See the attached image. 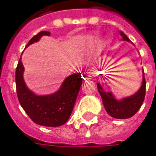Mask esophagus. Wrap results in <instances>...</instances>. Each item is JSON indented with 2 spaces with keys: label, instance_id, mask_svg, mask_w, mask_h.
Returning a JSON list of instances; mask_svg holds the SVG:
<instances>
[{
  "label": "esophagus",
  "instance_id": "1",
  "mask_svg": "<svg viewBox=\"0 0 156 156\" xmlns=\"http://www.w3.org/2000/svg\"><path fill=\"white\" fill-rule=\"evenodd\" d=\"M93 75H94V71L92 69H88L84 72L83 78L84 79H89V78H91V77H93Z\"/></svg>",
  "mask_w": 156,
  "mask_h": 156
}]
</instances>
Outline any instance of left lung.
I'll return each instance as SVG.
<instances>
[{"instance_id":"obj_1","label":"left lung","mask_w":156,"mask_h":156,"mask_svg":"<svg viewBox=\"0 0 156 156\" xmlns=\"http://www.w3.org/2000/svg\"><path fill=\"white\" fill-rule=\"evenodd\" d=\"M123 40L129 41L128 37L123 32H120ZM98 91L102 98L103 105L105 110L109 115L115 119H127L133 116L139 111L140 106L142 105L146 94V80L143 74V81L142 85L139 91L134 95L129 98H124L121 101H118L113 98L111 92L105 91L99 84H97Z\"/></svg>"}]
</instances>
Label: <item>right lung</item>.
Wrapping results in <instances>:
<instances>
[{"mask_svg":"<svg viewBox=\"0 0 156 156\" xmlns=\"http://www.w3.org/2000/svg\"><path fill=\"white\" fill-rule=\"evenodd\" d=\"M50 32L41 31L30 40L27 46L37 42L42 36H50ZM23 65L21 58L16 70V85L18 100L29 117L38 125L59 126L65 124L71 116L78 91L82 85L80 73L66 78L61 89L54 94L37 96L30 91L23 78Z\"/></svg>","mask_w":156,"mask_h":156,"instance_id":"1","label":"right lung"}]
</instances>
